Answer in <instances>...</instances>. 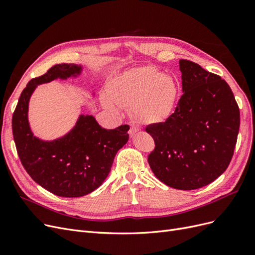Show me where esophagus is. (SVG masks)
<instances>
[{
  "mask_svg": "<svg viewBox=\"0 0 255 255\" xmlns=\"http://www.w3.org/2000/svg\"><path fill=\"white\" fill-rule=\"evenodd\" d=\"M138 130H139V128L134 126V125H130L129 126V129H128V134H129L130 137H133L138 132Z\"/></svg>",
  "mask_w": 255,
  "mask_h": 255,
  "instance_id": "esophagus-1",
  "label": "esophagus"
}]
</instances>
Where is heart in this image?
<instances>
[{"instance_id":"b5f03b06","label":"heart","mask_w":255,"mask_h":255,"mask_svg":"<svg viewBox=\"0 0 255 255\" xmlns=\"http://www.w3.org/2000/svg\"><path fill=\"white\" fill-rule=\"evenodd\" d=\"M179 96L174 79L153 67H141L115 78L106 88L102 104L113 113L129 107L134 118L141 122L164 121L172 113Z\"/></svg>"}]
</instances>
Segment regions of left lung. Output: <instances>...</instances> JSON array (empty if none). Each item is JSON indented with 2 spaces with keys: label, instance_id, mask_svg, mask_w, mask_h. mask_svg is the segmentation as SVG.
I'll return each mask as SVG.
<instances>
[{
  "label": "left lung",
  "instance_id": "1",
  "mask_svg": "<svg viewBox=\"0 0 255 255\" xmlns=\"http://www.w3.org/2000/svg\"><path fill=\"white\" fill-rule=\"evenodd\" d=\"M183 95L165 122L145 128L155 149L148 157L157 179L172 188L192 190L217 179L232 159L239 109L228 83L181 59Z\"/></svg>",
  "mask_w": 255,
  "mask_h": 255
}]
</instances>
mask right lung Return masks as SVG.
I'll return each instance as SVG.
<instances>
[{"instance_id":"right-lung-1","label":"right lung","mask_w":255,"mask_h":255,"mask_svg":"<svg viewBox=\"0 0 255 255\" xmlns=\"http://www.w3.org/2000/svg\"><path fill=\"white\" fill-rule=\"evenodd\" d=\"M83 70L81 65L74 64L53 66L28 82L12 115L13 140L23 167L38 185L65 198L83 197L101 186L116 154L128 140V126L106 129L94 116L84 114L67 134L56 139L44 140L33 133L28 105L38 85L78 79Z\"/></svg>"}]
</instances>
